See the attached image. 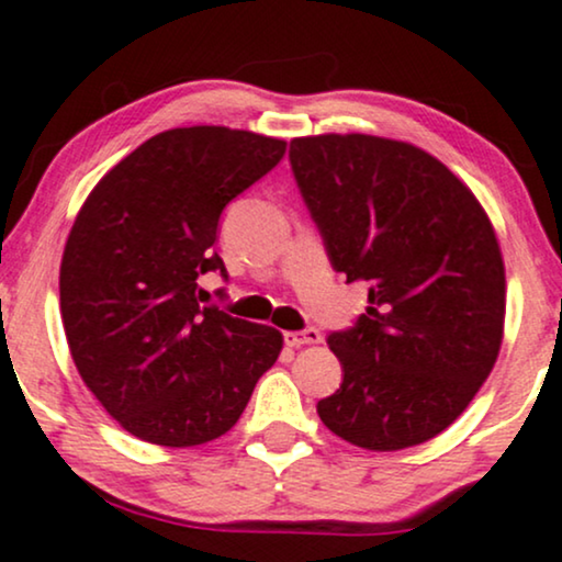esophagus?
<instances>
[{
    "mask_svg": "<svg viewBox=\"0 0 562 562\" xmlns=\"http://www.w3.org/2000/svg\"><path fill=\"white\" fill-rule=\"evenodd\" d=\"M283 344L292 346V349H300V346H307V344H321V330L317 328L286 330V334H283Z\"/></svg>",
    "mask_w": 562,
    "mask_h": 562,
    "instance_id": "34e87169",
    "label": "esophagus"
}]
</instances>
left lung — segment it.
<instances>
[{
	"label": "left lung",
	"instance_id": "obj_1",
	"mask_svg": "<svg viewBox=\"0 0 562 562\" xmlns=\"http://www.w3.org/2000/svg\"><path fill=\"white\" fill-rule=\"evenodd\" d=\"M289 161L330 266L370 286L367 313L328 336L344 380L317 414L351 446H419L459 419L501 351L495 228L472 190L417 145L294 137Z\"/></svg>",
	"mask_w": 562,
	"mask_h": 562
}]
</instances>
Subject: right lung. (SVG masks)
Here are the masks:
<instances>
[{"label":"right lung","mask_w":562,"mask_h":562,"mask_svg":"<svg viewBox=\"0 0 562 562\" xmlns=\"http://www.w3.org/2000/svg\"><path fill=\"white\" fill-rule=\"evenodd\" d=\"M283 154L247 130H166L82 203L61 255V323L80 378L135 438H221L279 359V330L200 304L198 279H228L213 249L221 213Z\"/></svg>","instance_id":"1"}]
</instances>
